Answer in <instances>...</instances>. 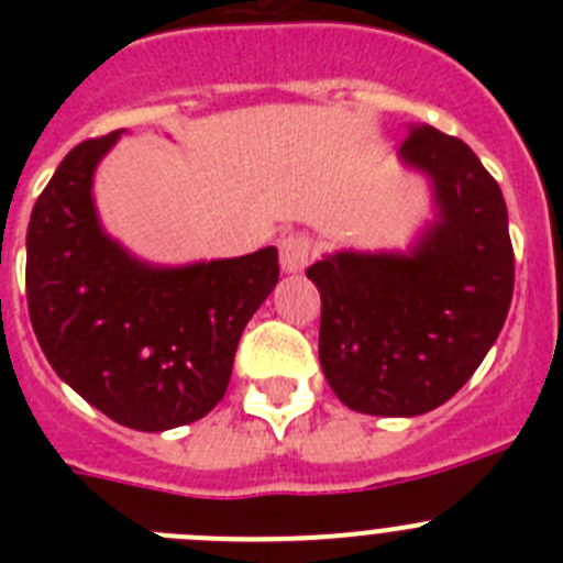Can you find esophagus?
<instances>
[{
    "mask_svg": "<svg viewBox=\"0 0 563 563\" xmlns=\"http://www.w3.org/2000/svg\"><path fill=\"white\" fill-rule=\"evenodd\" d=\"M278 253H282V271L285 273H301L307 265H310L312 256V242L310 236H285L278 242Z\"/></svg>",
    "mask_w": 563,
    "mask_h": 563,
    "instance_id": "1",
    "label": "esophagus"
}]
</instances>
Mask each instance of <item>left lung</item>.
I'll use <instances>...</instances> for the list:
<instances>
[{
  "mask_svg": "<svg viewBox=\"0 0 563 563\" xmlns=\"http://www.w3.org/2000/svg\"><path fill=\"white\" fill-rule=\"evenodd\" d=\"M429 186L431 217L406 247L324 253L307 271L321 292L318 357L343 406L417 417L479 369L514 298L501 188L471 148L434 126L400 146Z\"/></svg>",
  "mask_w": 563,
  "mask_h": 563,
  "instance_id": "8db88e82",
  "label": "left lung"
}]
</instances>
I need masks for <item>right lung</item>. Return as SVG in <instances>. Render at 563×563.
Returning <instances> with one entry per match:
<instances>
[{
    "label": "right lung",
    "mask_w": 563,
    "mask_h": 563,
    "mask_svg": "<svg viewBox=\"0 0 563 563\" xmlns=\"http://www.w3.org/2000/svg\"><path fill=\"white\" fill-rule=\"evenodd\" d=\"M126 129L78 143L27 225L30 324L56 375L134 431L177 429L222 400L242 330L278 282V251L154 265L103 228L98 163Z\"/></svg>",
    "instance_id": "add662e5"
}]
</instances>
